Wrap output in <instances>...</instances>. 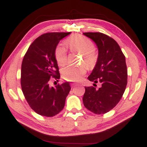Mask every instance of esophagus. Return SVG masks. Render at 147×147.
<instances>
[{
  "label": "esophagus",
  "mask_w": 147,
  "mask_h": 147,
  "mask_svg": "<svg viewBox=\"0 0 147 147\" xmlns=\"http://www.w3.org/2000/svg\"><path fill=\"white\" fill-rule=\"evenodd\" d=\"M78 86V84H76V83H72L71 84L72 87H75V86Z\"/></svg>",
  "instance_id": "esophagus-1"
}]
</instances>
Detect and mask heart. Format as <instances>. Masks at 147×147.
I'll use <instances>...</instances> for the list:
<instances>
[{"label":"heart","instance_id":"heart-1","mask_svg":"<svg viewBox=\"0 0 147 147\" xmlns=\"http://www.w3.org/2000/svg\"><path fill=\"white\" fill-rule=\"evenodd\" d=\"M66 43L70 49L73 51L79 52L83 55L82 63L86 64L88 67H92L98 60V53L94 48L93 41L89 38L81 35H74L66 40ZM56 61L59 66H64L67 61V54L63 45H59L55 51ZM62 76L67 81H80L86 74V67L68 65L61 70Z\"/></svg>","mask_w":147,"mask_h":147}]
</instances>
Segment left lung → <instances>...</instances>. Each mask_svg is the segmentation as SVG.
Listing matches in <instances>:
<instances>
[{
	"mask_svg": "<svg viewBox=\"0 0 147 147\" xmlns=\"http://www.w3.org/2000/svg\"><path fill=\"white\" fill-rule=\"evenodd\" d=\"M95 42L98 49L96 64L90 81L100 83V87H85L83 103L90 111L96 114H105L116 106L127 85V67L125 56L120 46L112 37L102 33H84Z\"/></svg>",
	"mask_w": 147,
	"mask_h": 147,
	"instance_id": "obj_1",
	"label": "left lung"
}]
</instances>
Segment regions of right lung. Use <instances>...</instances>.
Returning a JSON list of instances; mask_svg holds the SVG:
<instances>
[{
  "mask_svg": "<svg viewBox=\"0 0 147 147\" xmlns=\"http://www.w3.org/2000/svg\"><path fill=\"white\" fill-rule=\"evenodd\" d=\"M69 33H47L29 46L21 65V85L26 100L36 113L51 117L63 109L71 90L69 82L50 87L51 78L59 79L55 51L57 44ZM58 81V80H57Z\"/></svg>",
  "mask_w": 147,
  "mask_h": 147,
  "instance_id": "right-lung-1",
  "label": "right lung"
}]
</instances>
